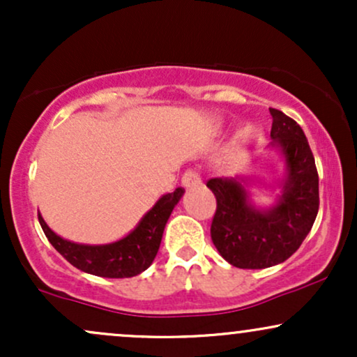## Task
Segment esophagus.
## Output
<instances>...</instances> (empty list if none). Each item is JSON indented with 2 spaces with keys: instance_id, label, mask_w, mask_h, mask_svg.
Wrapping results in <instances>:
<instances>
[{
  "instance_id": "obj_1",
  "label": "esophagus",
  "mask_w": 357,
  "mask_h": 357,
  "mask_svg": "<svg viewBox=\"0 0 357 357\" xmlns=\"http://www.w3.org/2000/svg\"><path fill=\"white\" fill-rule=\"evenodd\" d=\"M181 183L184 188H195L198 186V184H202V178H199V174L196 173L195 169H188L186 173L183 174Z\"/></svg>"
}]
</instances>
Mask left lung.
I'll use <instances>...</instances> for the list:
<instances>
[{
  "instance_id": "obj_1",
  "label": "left lung",
  "mask_w": 357,
  "mask_h": 357,
  "mask_svg": "<svg viewBox=\"0 0 357 357\" xmlns=\"http://www.w3.org/2000/svg\"><path fill=\"white\" fill-rule=\"evenodd\" d=\"M273 139L285 161L282 195L270 208L250 203L245 178H213L206 183L216 198L211 240L220 255L238 268H267L297 252L319 211V174L309 142L294 119L270 109Z\"/></svg>"
}]
</instances>
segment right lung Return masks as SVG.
Masks as SVG:
<instances>
[{
  "instance_id": "obj_1",
  "label": "right lung",
  "mask_w": 357,
  "mask_h": 357,
  "mask_svg": "<svg viewBox=\"0 0 357 357\" xmlns=\"http://www.w3.org/2000/svg\"><path fill=\"white\" fill-rule=\"evenodd\" d=\"M183 195V188H176L161 196L129 235L107 245L73 243L52 231L40 213L38 221L48 241L73 267L105 278H127L139 275L153 264L167 220Z\"/></svg>"
}]
</instances>
